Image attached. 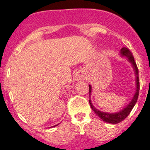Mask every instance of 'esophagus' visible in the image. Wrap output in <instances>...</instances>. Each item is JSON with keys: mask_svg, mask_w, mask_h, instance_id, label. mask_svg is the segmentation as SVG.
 <instances>
[{"mask_svg": "<svg viewBox=\"0 0 150 150\" xmlns=\"http://www.w3.org/2000/svg\"><path fill=\"white\" fill-rule=\"evenodd\" d=\"M75 78H76L77 81H83V80L86 79V74L82 71L78 72L75 75Z\"/></svg>", "mask_w": 150, "mask_h": 150, "instance_id": "34e87169", "label": "esophagus"}]
</instances>
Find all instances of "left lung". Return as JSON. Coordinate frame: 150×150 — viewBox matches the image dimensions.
I'll return each mask as SVG.
<instances>
[{
    "label": "left lung",
    "mask_w": 150,
    "mask_h": 150,
    "mask_svg": "<svg viewBox=\"0 0 150 150\" xmlns=\"http://www.w3.org/2000/svg\"><path fill=\"white\" fill-rule=\"evenodd\" d=\"M120 54L122 57H125L127 58V60L129 61V62L132 64V67H133V69L135 71V75L136 80H135V83H136V89H135V92L134 94L133 98H132L131 101L129 103V104L127 105L125 108H124L123 110H120L119 112L115 113H109L106 112H102L100 110H97L96 107L92 105V102H91L90 98H89V104H90V107L92 108V110L96 113L98 116L100 118H101L103 121L107 123H110V124H118V123L121 122L123 120H124L127 116L129 115V113L131 112L132 110L133 109L134 106L136 103L137 100H138V94H139V89H140V83H139V78H138V69L137 67L136 63H135V59H134V57L132 55V52L129 51L128 48L127 47H123L121 50L120 52ZM89 97H90L91 92H92V86L91 85H89Z\"/></svg>",
    "instance_id": "obj_1"
}]
</instances>
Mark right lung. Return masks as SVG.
I'll use <instances>...</instances> for the list:
<instances>
[{"label":"right lung","instance_id":"1","mask_svg":"<svg viewBox=\"0 0 150 150\" xmlns=\"http://www.w3.org/2000/svg\"><path fill=\"white\" fill-rule=\"evenodd\" d=\"M54 126H57V125H54ZM54 126H53V127H54Z\"/></svg>","mask_w":150,"mask_h":150}]
</instances>
